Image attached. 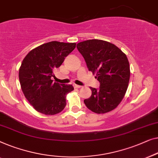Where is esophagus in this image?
I'll list each match as a JSON object with an SVG mask.
<instances>
[{
    "mask_svg": "<svg viewBox=\"0 0 158 158\" xmlns=\"http://www.w3.org/2000/svg\"><path fill=\"white\" fill-rule=\"evenodd\" d=\"M74 88H81V86H80V85H77V84H74Z\"/></svg>",
    "mask_w": 158,
    "mask_h": 158,
    "instance_id": "esophagus-1",
    "label": "esophagus"
}]
</instances>
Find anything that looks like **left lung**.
Listing matches in <instances>:
<instances>
[{"instance_id":"left-lung-1","label":"left lung","mask_w":158,"mask_h":158,"mask_svg":"<svg viewBox=\"0 0 158 158\" xmlns=\"http://www.w3.org/2000/svg\"><path fill=\"white\" fill-rule=\"evenodd\" d=\"M85 60L89 71L100 83L98 89L90 87L92 95L84 100L89 110L104 114L114 110L123 100L130 77L127 57L119 48L108 41L86 40L77 45Z\"/></svg>"}]
</instances>
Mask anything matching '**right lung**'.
Returning <instances> with one entry per match:
<instances>
[{"label": "right lung", "mask_w": 158, "mask_h": 158, "mask_svg": "<svg viewBox=\"0 0 158 158\" xmlns=\"http://www.w3.org/2000/svg\"><path fill=\"white\" fill-rule=\"evenodd\" d=\"M76 47V43L51 41L32 49L19 69V81L24 96L37 112L46 115L61 112L72 84L53 83L54 71Z\"/></svg>", "instance_id": "right-lung-1"}]
</instances>
